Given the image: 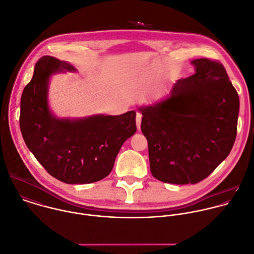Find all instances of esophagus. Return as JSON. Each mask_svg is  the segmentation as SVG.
I'll return each instance as SVG.
<instances>
[{
    "label": "esophagus",
    "mask_w": 254,
    "mask_h": 254,
    "mask_svg": "<svg viewBox=\"0 0 254 254\" xmlns=\"http://www.w3.org/2000/svg\"><path fill=\"white\" fill-rule=\"evenodd\" d=\"M135 122H136V127H137V128L139 129V128H140V124H141V114H140V113H136Z\"/></svg>",
    "instance_id": "34e87169"
}]
</instances>
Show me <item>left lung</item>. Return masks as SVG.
Returning a JSON list of instances; mask_svg holds the SVG:
<instances>
[{
    "label": "left lung",
    "instance_id": "1",
    "mask_svg": "<svg viewBox=\"0 0 254 254\" xmlns=\"http://www.w3.org/2000/svg\"><path fill=\"white\" fill-rule=\"evenodd\" d=\"M192 63L195 74L179 79L170 98L139 109L150 171L164 183L204 180L228 157L237 137L240 99L224 65L209 58Z\"/></svg>",
    "mask_w": 254,
    "mask_h": 254
}]
</instances>
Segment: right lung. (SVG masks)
Here are the masks:
<instances>
[{"mask_svg": "<svg viewBox=\"0 0 254 254\" xmlns=\"http://www.w3.org/2000/svg\"><path fill=\"white\" fill-rule=\"evenodd\" d=\"M65 61L42 56L20 100L19 127L37 161L54 178L67 184H88L107 177L124 142L136 131L134 111L120 116H94L78 121L57 120L47 106L49 77Z\"/></svg>", "mask_w": 254, "mask_h": 254, "instance_id": "1", "label": "right lung"}]
</instances>
